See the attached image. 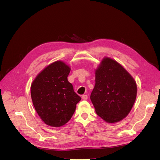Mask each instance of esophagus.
I'll list each match as a JSON object with an SVG mask.
<instances>
[{"label": "esophagus", "instance_id": "1", "mask_svg": "<svg viewBox=\"0 0 160 160\" xmlns=\"http://www.w3.org/2000/svg\"><path fill=\"white\" fill-rule=\"evenodd\" d=\"M81 98L83 99V100H87L88 99V96L87 95H82V97H81Z\"/></svg>", "mask_w": 160, "mask_h": 160}]
</instances>
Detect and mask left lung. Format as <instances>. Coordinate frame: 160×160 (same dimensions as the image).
I'll return each instance as SVG.
<instances>
[{
  "mask_svg": "<svg viewBox=\"0 0 160 160\" xmlns=\"http://www.w3.org/2000/svg\"><path fill=\"white\" fill-rule=\"evenodd\" d=\"M137 95V85L117 61L105 57L95 71V85L90 99L95 112L108 123L120 122L130 112Z\"/></svg>",
  "mask_w": 160,
  "mask_h": 160,
  "instance_id": "left-lung-1",
  "label": "left lung"
}]
</instances>
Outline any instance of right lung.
Listing matches in <instances>:
<instances>
[{"label":"right lung","instance_id":"1","mask_svg":"<svg viewBox=\"0 0 160 160\" xmlns=\"http://www.w3.org/2000/svg\"><path fill=\"white\" fill-rule=\"evenodd\" d=\"M70 71L64 62L57 61L45 67L32 83L34 107L49 126L61 127L68 122L81 99L67 79Z\"/></svg>","mask_w":160,"mask_h":160}]
</instances>
